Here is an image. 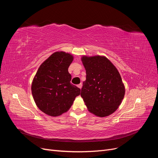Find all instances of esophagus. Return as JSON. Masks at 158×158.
Listing matches in <instances>:
<instances>
[{
	"instance_id": "34e87169",
	"label": "esophagus",
	"mask_w": 158,
	"mask_h": 158,
	"mask_svg": "<svg viewBox=\"0 0 158 158\" xmlns=\"http://www.w3.org/2000/svg\"><path fill=\"white\" fill-rule=\"evenodd\" d=\"M78 87L80 88V89H82V84H80L78 85Z\"/></svg>"
}]
</instances>
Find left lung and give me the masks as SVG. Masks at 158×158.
I'll return each mask as SVG.
<instances>
[{
    "label": "left lung",
    "instance_id": "obj_1",
    "mask_svg": "<svg viewBox=\"0 0 158 158\" xmlns=\"http://www.w3.org/2000/svg\"><path fill=\"white\" fill-rule=\"evenodd\" d=\"M81 59L86 72L81 97L90 113L100 117L110 115L125 96L120 74L106 56H83Z\"/></svg>",
    "mask_w": 158,
    "mask_h": 158
}]
</instances>
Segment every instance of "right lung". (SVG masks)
<instances>
[{"label":"right lung","mask_w":158,"mask_h":158,"mask_svg":"<svg viewBox=\"0 0 158 158\" xmlns=\"http://www.w3.org/2000/svg\"><path fill=\"white\" fill-rule=\"evenodd\" d=\"M74 57L58 51L52 53L38 69L31 84V93L37 107L51 117L68 111L80 89L70 83L68 69Z\"/></svg>","instance_id":"1"}]
</instances>
